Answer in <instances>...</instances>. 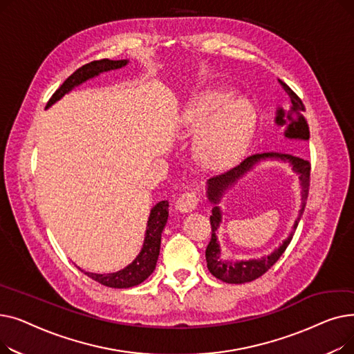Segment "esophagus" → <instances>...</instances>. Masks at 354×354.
Masks as SVG:
<instances>
[{"label":"esophagus","instance_id":"1","mask_svg":"<svg viewBox=\"0 0 354 354\" xmlns=\"http://www.w3.org/2000/svg\"><path fill=\"white\" fill-rule=\"evenodd\" d=\"M198 195L196 192H185L176 199V209L180 212H191L198 205Z\"/></svg>","mask_w":354,"mask_h":354}]
</instances>
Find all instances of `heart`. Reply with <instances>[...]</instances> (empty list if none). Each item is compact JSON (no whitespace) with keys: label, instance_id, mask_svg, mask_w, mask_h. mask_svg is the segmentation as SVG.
<instances>
[{"label":"heart","instance_id":"1","mask_svg":"<svg viewBox=\"0 0 354 354\" xmlns=\"http://www.w3.org/2000/svg\"><path fill=\"white\" fill-rule=\"evenodd\" d=\"M255 109L244 97H231L227 90L208 87L187 104L182 127L196 135L195 152L207 167H224L235 162L251 140L255 127Z\"/></svg>","mask_w":354,"mask_h":354}]
</instances>
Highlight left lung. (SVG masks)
<instances>
[{"mask_svg":"<svg viewBox=\"0 0 354 354\" xmlns=\"http://www.w3.org/2000/svg\"><path fill=\"white\" fill-rule=\"evenodd\" d=\"M278 82H280V84L283 86V88L288 95V97L291 100V107L288 111H286L283 107L277 109V113H275L277 126H281L286 129L284 136L287 139L308 140L310 130H308L307 120L303 116V111H306V107H304L301 99L297 96L284 82H281V80H278ZM267 158L288 161L292 165V169L299 175L302 187V208L290 235L277 250L258 260L253 259L252 260H237L236 262H232V260L224 259L220 254V246L217 243V228L221 221V212L217 207V203L223 192L230 187L239 177H242L247 171H249L257 162ZM310 169H311L310 162L304 160L299 156H292L290 153L267 152V153L251 155V156L241 160L239 163H236L235 166L230 167V169L208 179L207 195H208L209 202L214 203V208H212V215H211L212 235H211V241H209V244L205 251V257H207L208 270L214 277H216L218 280L228 283V284H244V283L257 280L258 277L266 274L278 261V258L284 254L288 244L291 243L292 235L297 230V225H299L300 218L304 212L307 196H308V189H310Z\"/></svg>","mask_w":354,"mask_h":354,"instance_id":"1","label":"left lung"}]
</instances>
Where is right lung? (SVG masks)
I'll use <instances>...</instances> for the list:
<instances>
[{"instance_id": "add662e5", "label": "right lung", "mask_w": 354, "mask_h": 354, "mask_svg": "<svg viewBox=\"0 0 354 354\" xmlns=\"http://www.w3.org/2000/svg\"><path fill=\"white\" fill-rule=\"evenodd\" d=\"M127 63H129V60L103 59V60H96V62H91L88 64L82 66L80 68L74 71L70 77H67L66 82L57 90H55V93L48 100L46 109H48L51 104L60 100L74 87H77L82 83L99 76L100 73L122 68ZM167 208H169V202L160 201L151 209V215H149V219H147L143 247L132 264H129L127 267H124L123 270H120L118 272H109V274L86 272L83 270L82 271L87 277H90L91 280H95V281H97L106 287H111V288H129V287H135V286L143 283L146 278L153 272L156 263H158V257H159V251H160L162 231L166 225L167 216H169V209Z\"/></svg>"}]
</instances>
